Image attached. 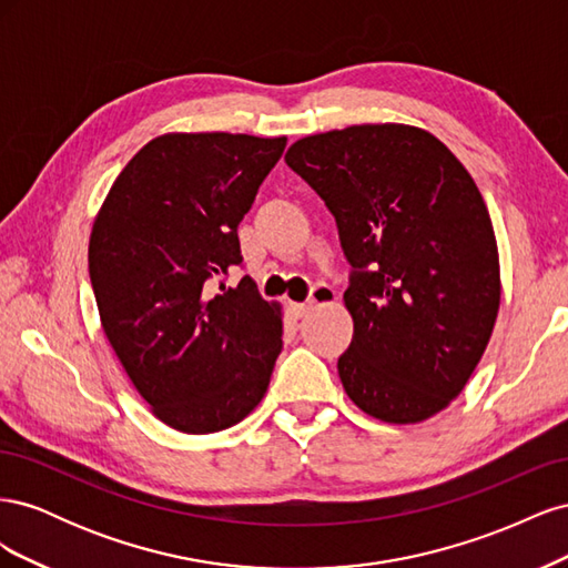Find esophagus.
Here are the masks:
<instances>
[{"label": "esophagus", "instance_id": "34e87169", "mask_svg": "<svg viewBox=\"0 0 568 568\" xmlns=\"http://www.w3.org/2000/svg\"><path fill=\"white\" fill-rule=\"evenodd\" d=\"M336 301V294H334V288H329V286H324V284H320L317 288H315V294H313V298H307L305 303H288V311L294 313L296 317H303V315H307L313 311L315 305H322V303H334Z\"/></svg>", "mask_w": 568, "mask_h": 568}]
</instances>
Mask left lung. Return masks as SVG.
<instances>
[{
	"label": "left lung",
	"instance_id": "8db88e82",
	"mask_svg": "<svg viewBox=\"0 0 568 568\" xmlns=\"http://www.w3.org/2000/svg\"><path fill=\"white\" fill-rule=\"evenodd\" d=\"M286 165L336 217L353 265L338 357L369 417L417 424L467 386L500 307V255L476 182L432 132L400 123L303 136Z\"/></svg>",
	"mask_w": 568,
	"mask_h": 568
}]
</instances>
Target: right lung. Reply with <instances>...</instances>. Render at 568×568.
<instances>
[{"instance_id":"1","label":"right lung","mask_w":568,"mask_h":568,"mask_svg":"<svg viewBox=\"0 0 568 568\" xmlns=\"http://www.w3.org/2000/svg\"><path fill=\"white\" fill-rule=\"evenodd\" d=\"M286 136L170 132L134 153L90 236L101 326L136 393L182 434H215L263 400L282 307L242 265L239 222Z\"/></svg>"}]
</instances>
